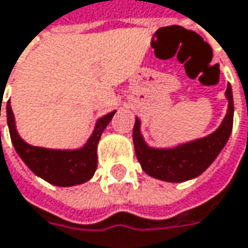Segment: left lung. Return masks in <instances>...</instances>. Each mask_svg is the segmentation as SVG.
<instances>
[{
  "label": "left lung",
  "instance_id": "left-lung-1",
  "mask_svg": "<svg viewBox=\"0 0 248 248\" xmlns=\"http://www.w3.org/2000/svg\"><path fill=\"white\" fill-rule=\"evenodd\" d=\"M226 98L229 101L227 113L213 133L170 149L147 146L140 133V121L136 118L133 126V145L142 169L155 179L171 183L186 182L200 176L218 156L233 130L234 103L230 85L226 89Z\"/></svg>",
  "mask_w": 248,
  "mask_h": 248
}]
</instances>
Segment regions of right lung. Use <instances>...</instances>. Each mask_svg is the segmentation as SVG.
Wrapping results in <instances>:
<instances>
[{
  "mask_svg": "<svg viewBox=\"0 0 248 248\" xmlns=\"http://www.w3.org/2000/svg\"><path fill=\"white\" fill-rule=\"evenodd\" d=\"M115 112L116 110L98 119L91 138L82 147L75 150H57L31 146L25 140H22L15 127V119L10 101L7 103V121L12 145L16 153L36 176L61 187L77 186L91 180L98 166L96 149L102 132L112 121Z\"/></svg>",
  "mask_w": 248,
  "mask_h": 248,
  "instance_id": "right-lung-1",
  "label": "right lung"
}]
</instances>
